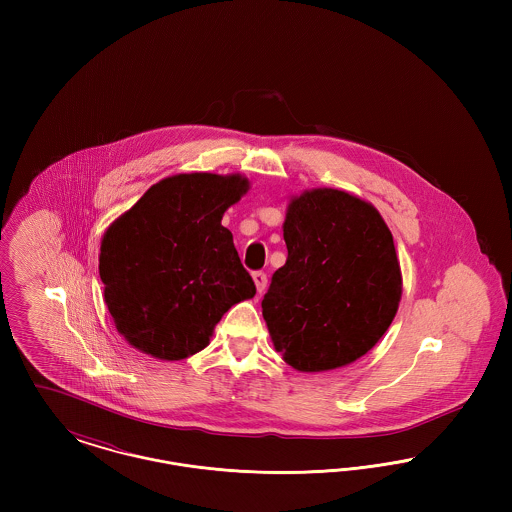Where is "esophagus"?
<instances>
[{
	"label": "esophagus",
	"mask_w": 512,
	"mask_h": 512,
	"mask_svg": "<svg viewBox=\"0 0 512 512\" xmlns=\"http://www.w3.org/2000/svg\"><path fill=\"white\" fill-rule=\"evenodd\" d=\"M253 282H255V286H257V292L263 293L267 290L268 278L265 272H261V270L253 272Z\"/></svg>",
	"instance_id": "obj_1"
}]
</instances>
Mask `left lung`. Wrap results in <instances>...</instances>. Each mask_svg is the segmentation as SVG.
Segmentation results:
<instances>
[{
    "label": "left lung",
    "mask_w": 512,
    "mask_h": 512,
    "mask_svg": "<svg viewBox=\"0 0 512 512\" xmlns=\"http://www.w3.org/2000/svg\"><path fill=\"white\" fill-rule=\"evenodd\" d=\"M284 240L286 265L261 303L276 351L301 372L357 361L386 334L401 299L390 228L370 203L324 188L293 199Z\"/></svg>",
    "instance_id": "left-lung-1"
}]
</instances>
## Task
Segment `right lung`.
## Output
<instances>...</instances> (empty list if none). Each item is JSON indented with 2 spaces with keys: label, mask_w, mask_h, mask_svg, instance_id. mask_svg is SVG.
<instances>
[{
  "label": "right lung",
  "mask_w": 512,
  "mask_h": 512,
  "mask_svg": "<svg viewBox=\"0 0 512 512\" xmlns=\"http://www.w3.org/2000/svg\"><path fill=\"white\" fill-rule=\"evenodd\" d=\"M247 192L232 174H176L153 184L101 240L99 276L117 330L151 357L207 347L215 324L255 295L224 211Z\"/></svg>",
  "instance_id": "1"
}]
</instances>
